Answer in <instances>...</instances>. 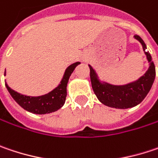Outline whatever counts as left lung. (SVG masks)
Masks as SVG:
<instances>
[{"mask_svg": "<svg viewBox=\"0 0 158 158\" xmlns=\"http://www.w3.org/2000/svg\"><path fill=\"white\" fill-rule=\"evenodd\" d=\"M135 39L140 42L143 49L146 51V44L140 37L136 35ZM145 54L147 55V58L150 64L148 72L137 82L123 86H116L108 84L102 85L97 78L94 70L91 65H89L92 87L98 100L102 103L109 107L127 109L138 105L145 99L151 89L156 76V67L152 61L151 55L148 51L145 52Z\"/></svg>", "mask_w": 158, "mask_h": 158, "instance_id": "left-lung-1", "label": "left lung"}]
</instances>
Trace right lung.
<instances>
[{"mask_svg":"<svg viewBox=\"0 0 158 158\" xmlns=\"http://www.w3.org/2000/svg\"><path fill=\"white\" fill-rule=\"evenodd\" d=\"M79 64H80L79 62L74 63L70 66H68L65 70L64 78L59 86L56 87L49 94L45 95L30 97V96L20 94L15 92L14 90L10 89V87H9L8 85H6V87L9 93L10 94V95L15 100V102L24 110L35 114L50 113L57 110L64 105L66 97V86L68 83V79L71 73H73L74 68L76 67V65Z\"/></svg>","mask_w":158,"mask_h":158,"instance_id":"add662e5","label":"right lung"}]
</instances>
